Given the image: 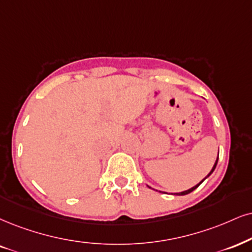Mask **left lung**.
I'll return each mask as SVG.
<instances>
[{
  "instance_id": "8db88e82",
  "label": "left lung",
  "mask_w": 252,
  "mask_h": 252,
  "mask_svg": "<svg viewBox=\"0 0 252 252\" xmlns=\"http://www.w3.org/2000/svg\"><path fill=\"white\" fill-rule=\"evenodd\" d=\"M217 161H219V155H217V159H216V161H215V163H214L213 168H212V170H210V172H209V174H208V175H207V176H206V178H204L203 180H202V181H200V182H198L196 186H194V187L189 188V189H187V190H185V191H181V192H174V195H179V196H181V195H187V194H189V192H191L192 190H195V189H196V188L198 187V186H200V185H201V183L204 181V180H206L207 178H209V176H210V175H212V174H213V172H214V170H215V168H216V164H217ZM148 188H152V187H150V186H148ZM160 192H162V191H160Z\"/></svg>"
}]
</instances>
